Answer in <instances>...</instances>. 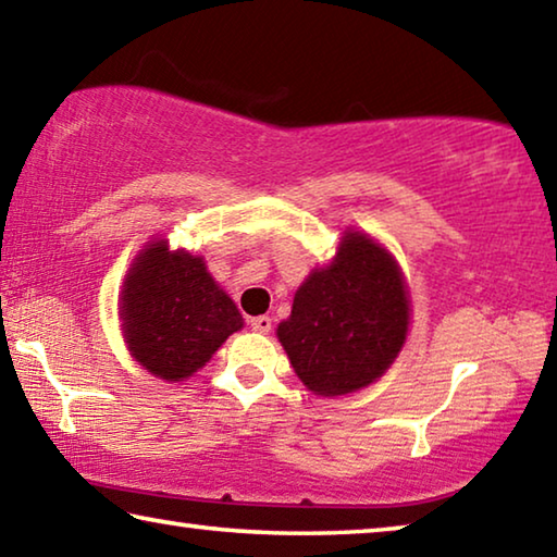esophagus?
I'll list each match as a JSON object with an SVG mask.
<instances>
[{"label":"esophagus","mask_w":557,"mask_h":557,"mask_svg":"<svg viewBox=\"0 0 557 557\" xmlns=\"http://www.w3.org/2000/svg\"><path fill=\"white\" fill-rule=\"evenodd\" d=\"M250 326H252V332H258V334H270L272 319L270 317H256V319H250Z\"/></svg>","instance_id":"1"}]
</instances>
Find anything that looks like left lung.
Instances as JSON below:
<instances>
[{
    "label": "left lung",
    "instance_id": "1",
    "mask_svg": "<svg viewBox=\"0 0 557 557\" xmlns=\"http://www.w3.org/2000/svg\"><path fill=\"white\" fill-rule=\"evenodd\" d=\"M408 329L410 292L398 260L369 233L346 228L332 262L297 287L277 338L305 388L336 398L379 381Z\"/></svg>",
    "mask_w": 557,
    "mask_h": 557
}]
</instances>
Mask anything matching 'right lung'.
<instances>
[{
	"mask_svg": "<svg viewBox=\"0 0 557 557\" xmlns=\"http://www.w3.org/2000/svg\"><path fill=\"white\" fill-rule=\"evenodd\" d=\"M117 317L129 356L166 383L203 369L245 324L206 260L184 248L172 250L166 238H152L132 260Z\"/></svg>",
	"mask_w": 557,
	"mask_h": 557,
	"instance_id": "add662e5",
	"label": "right lung"
}]
</instances>
